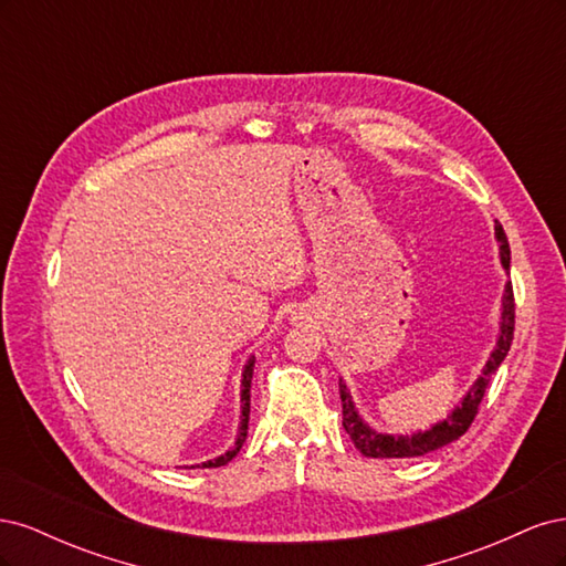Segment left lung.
<instances>
[{
    "instance_id": "left-lung-1",
    "label": "left lung",
    "mask_w": 566,
    "mask_h": 566,
    "mask_svg": "<svg viewBox=\"0 0 566 566\" xmlns=\"http://www.w3.org/2000/svg\"><path fill=\"white\" fill-rule=\"evenodd\" d=\"M495 238H499V250H501V264L507 271L510 269V245L507 238L501 227H495ZM512 333H515V297H512V283H505V293H503V312H501V331H499V342L489 356L486 366L482 368V375L474 380V385L468 389L465 397H462L460 406H455L451 413L443 418L441 422L432 424L430 430L416 432V434H382L375 432L373 427L358 416V410L352 401V394L345 385V380L339 378V399H342V424H345L347 434L352 437L354 447L361 451L366 458H416L432 453L447 443L455 441L458 437L465 434L470 430V424L476 416V408L484 399V391L493 378V373L499 370L503 364V358L510 352L512 345Z\"/></svg>"
}]
</instances>
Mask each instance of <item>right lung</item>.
I'll return each mask as SVG.
<instances>
[{
    "mask_svg": "<svg viewBox=\"0 0 566 566\" xmlns=\"http://www.w3.org/2000/svg\"><path fill=\"white\" fill-rule=\"evenodd\" d=\"M252 368H254V356H250L248 358V364H245V368H243V389H241V424H238V437H235V443L233 447L224 453V455H219V458H214V460H208V462H202L200 468H221V465H227V462H231L235 455H238V451H241V447H243V441H245V437H248V420H250V382H252Z\"/></svg>",
    "mask_w": 566,
    "mask_h": 566,
    "instance_id": "add662e5",
    "label": "right lung"
}]
</instances>
